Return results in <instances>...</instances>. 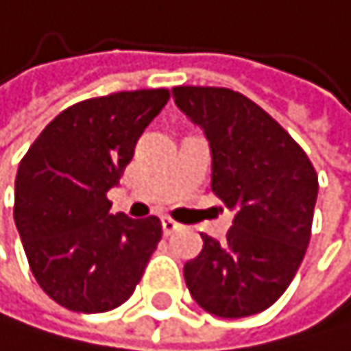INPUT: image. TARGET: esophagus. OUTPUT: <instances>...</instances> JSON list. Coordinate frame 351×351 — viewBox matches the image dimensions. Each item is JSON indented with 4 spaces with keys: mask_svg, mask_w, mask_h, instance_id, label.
<instances>
[{
    "mask_svg": "<svg viewBox=\"0 0 351 351\" xmlns=\"http://www.w3.org/2000/svg\"><path fill=\"white\" fill-rule=\"evenodd\" d=\"M162 226H164V234H166V237H170V234L174 232V230H179V228H181V223H177L172 217H164V219H162Z\"/></svg>",
    "mask_w": 351,
    "mask_h": 351,
    "instance_id": "1",
    "label": "esophagus"
}]
</instances>
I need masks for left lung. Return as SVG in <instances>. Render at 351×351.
I'll use <instances>...</instances> for the list:
<instances>
[{
  "label": "left lung",
  "mask_w": 351,
  "mask_h": 351,
  "mask_svg": "<svg viewBox=\"0 0 351 351\" xmlns=\"http://www.w3.org/2000/svg\"><path fill=\"white\" fill-rule=\"evenodd\" d=\"M177 104L198 123L213 153L215 196L234 210L226 241L202 234L183 275L198 305L219 317L269 309L305 258L317 200L307 153L275 119L226 87H174Z\"/></svg>",
  "instance_id": "1"
}]
</instances>
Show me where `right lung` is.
<instances>
[{
	"label": "right lung",
	"instance_id": "add662e5",
	"mask_svg": "<svg viewBox=\"0 0 351 351\" xmlns=\"http://www.w3.org/2000/svg\"><path fill=\"white\" fill-rule=\"evenodd\" d=\"M168 89L117 91L59 112L19 164L14 221L40 288L76 313L110 311L134 294L162 221L110 215L108 189L160 114Z\"/></svg>",
	"mask_w": 351,
	"mask_h": 351
}]
</instances>
